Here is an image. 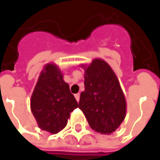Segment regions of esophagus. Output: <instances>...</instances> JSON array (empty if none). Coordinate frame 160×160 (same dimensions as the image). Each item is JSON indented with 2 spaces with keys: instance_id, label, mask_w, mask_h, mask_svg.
<instances>
[{
  "instance_id": "esophagus-1",
  "label": "esophagus",
  "mask_w": 160,
  "mask_h": 160,
  "mask_svg": "<svg viewBox=\"0 0 160 160\" xmlns=\"http://www.w3.org/2000/svg\"><path fill=\"white\" fill-rule=\"evenodd\" d=\"M75 98H76V100H77V102H79V100H80V93L75 94Z\"/></svg>"
}]
</instances>
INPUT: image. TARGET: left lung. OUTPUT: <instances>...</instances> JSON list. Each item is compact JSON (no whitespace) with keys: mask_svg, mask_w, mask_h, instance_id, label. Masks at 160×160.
I'll return each mask as SVG.
<instances>
[{"mask_svg":"<svg viewBox=\"0 0 160 160\" xmlns=\"http://www.w3.org/2000/svg\"><path fill=\"white\" fill-rule=\"evenodd\" d=\"M84 70V88L79 108L92 129L102 134L115 132L126 116V101L111 67L102 58L81 64Z\"/></svg>","mask_w":160,"mask_h":160,"instance_id":"8db88e82","label":"left lung"}]
</instances>
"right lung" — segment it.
I'll list each match as a JSON object with an SVG mask.
<instances>
[{"label": "right lung", "instance_id": "1", "mask_svg": "<svg viewBox=\"0 0 160 160\" xmlns=\"http://www.w3.org/2000/svg\"><path fill=\"white\" fill-rule=\"evenodd\" d=\"M78 107L71 93L68 83L58 65L47 63L34 86L30 99V108L38 127L55 134L63 130L70 113Z\"/></svg>", "mask_w": 160, "mask_h": 160}]
</instances>
